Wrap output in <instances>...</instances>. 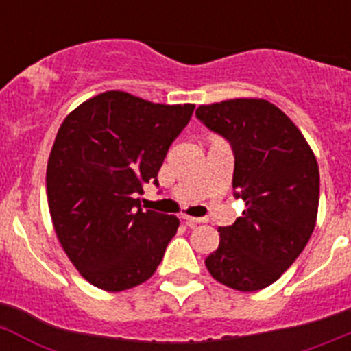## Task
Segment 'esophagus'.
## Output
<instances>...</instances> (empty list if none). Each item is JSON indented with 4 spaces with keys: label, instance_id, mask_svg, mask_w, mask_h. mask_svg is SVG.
Masks as SVG:
<instances>
[{
    "label": "esophagus",
    "instance_id": "obj_1",
    "mask_svg": "<svg viewBox=\"0 0 351 351\" xmlns=\"http://www.w3.org/2000/svg\"><path fill=\"white\" fill-rule=\"evenodd\" d=\"M182 219H184L188 226H195L197 223H204V218H191V216H186V214H182Z\"/></svg>",
    "mask_w": 351,
    "mask_h": 351
}]
</instances>
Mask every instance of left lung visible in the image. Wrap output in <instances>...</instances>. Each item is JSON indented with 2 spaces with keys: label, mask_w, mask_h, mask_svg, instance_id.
<instances>
[{
  "label": "left lung",
  "mask_w": 351,
  "mask_h": 351,
  "mask_svg": "<svg viewBox=\"0 0 351 351\" xmlns=\"http://www.w3.org/2000/svg\"><path fill=\"white\" fill-rule=\"evenodd\" d=\"M197 119L234 153V197L246 210L221 226L218 250L206 258L214 280L241 291L274 283L315 230L320 172L302 133L265 100L237 98L200 105Z\"/></svg>",
  "instance_id": "obj_1"
}]
</instances>
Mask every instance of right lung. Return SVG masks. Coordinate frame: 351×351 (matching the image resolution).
<instances>
[{
    "instance_id": "1",
    "label": "right lung",
    "mask_w": 351,
    "mask_h": 351,
    "mask_svg": "<svg viewBox=\"0 0 351 351\" xmlns=\"http://www.w3.org/2000/svg\"><path fill=\"white\" fill-rule=\"evenodd\" d=\"M193 108L107 91L63 121L47 163L49 210L64 253L95 287L128 290L160 265L179 219L144 213L137 197L144 182L158 186Z\"/></svg>"
}]
</instances>
